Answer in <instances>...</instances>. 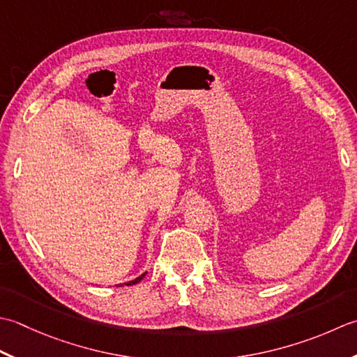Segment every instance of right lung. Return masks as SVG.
I'll return each instance as SVG.
<instances>
[{"instance_id": "1", "label": "right lung", "mask_w": 357, "mask_h": 357, "mask_svg": "<svg viewBox=\"0 0 357 357\" xmlns=\"http://www.w3.org/2000/svg\"><path fill=\"white\" fill-rule=\"evenodd\" d=\"M144 275H146V273L140 274V275H138V278H137V279H134V280H129V282H126V283H120L119 287H123V285H126V287H132V285H135V283L140 282V280L144 278Z\"/></svg>"}]
</instances>
